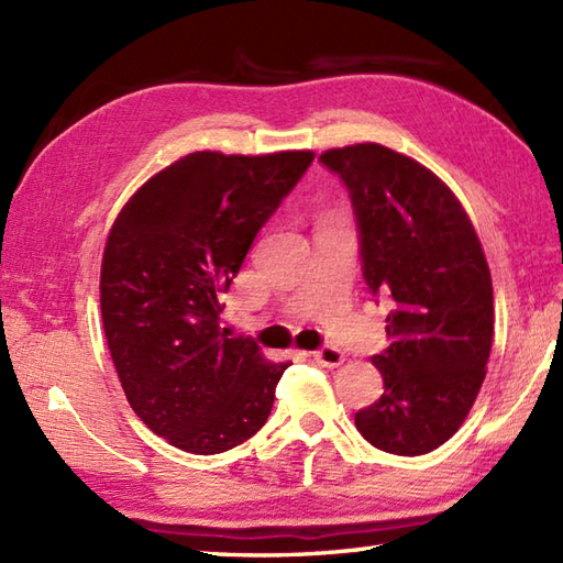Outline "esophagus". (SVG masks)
<instances>
[{"label":"esophagus","mask_w":563,"mask_h":563,"mask_svg":"<svg viewBox=\"0 0 563 563\" xmlns=\"http://www.w3.org/2000/svg\"><path fill=\"white\" fill-rule=\"evenodd\" d=\"M312 355L314 361L324 367H339L345 361L343 353L339 349H333V345H321V349H317Z\"/></svg>","instance_id":"esophagus-1"}]
</instances>
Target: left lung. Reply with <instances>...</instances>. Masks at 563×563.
Returning a JSON list of instances; mask_svg holds the SVG:
<instances>
[{"instance_id": "obj_1", "label": "left lung", "mask_w": 563, "mask_h": 563, "mask_svg": "<svg viewBox=\"0 0 563 563\" xmlns=\"http://www.w3.org/2000/svg\"><path fill=\"white\" fill-rule=\"evenodd\" d=\"M349 188L367 290L389 295V345L373 363L382 397L355 413L361 435L416 457L450 440L486 377L494 288L460 200L426 166L363 142L319 157Z\"/></svg>"}]
</instances>
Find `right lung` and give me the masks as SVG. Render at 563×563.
I'll use <instances>...</instances> for the list:
<instances>
[{
	"mask_svg": "<svg viewBox=\"0 0 563 563\" xmlns=\"http://www.w3.org/2000/svg\"><path fill=\"white\" fill-rule=\"evenodd\" d=\"M312 162V152H194L152 176L113 222L101 263L106 341L133 411L178 450L218 454L266 423L290 363L220 331V297Z\"/></svg>",
	"mask_w": 563,
	"mask_h": 563,
	"instance_id": "1",
	"label": "right lung"
}]
</instances>
